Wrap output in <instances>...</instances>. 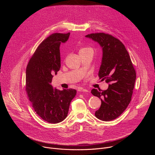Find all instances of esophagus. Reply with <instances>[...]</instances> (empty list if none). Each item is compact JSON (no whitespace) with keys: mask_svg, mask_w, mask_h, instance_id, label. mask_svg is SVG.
Returning <instances> with one entry per match:
<instances>
[{"mask_svg":"<svg viewBox=\"0 0 155 155\" xmlns=\"http://www.w3.org/2000/svg\"><path fill=\"white\" fill-rule=\"evenodd\" d=\"M78 91H80V92H88V91L87 90H86V89H84V88H83V87H78Z\"/></svg>","mask_w":155,"mask_h":155,"instance_id":"1","label":"esophagus"}]
</instances>
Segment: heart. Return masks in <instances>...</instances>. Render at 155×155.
I'll return each instance as SVG.
<instances>
[{"label":"heart","instance_id":"obj_1","mask_svg":"<svg viewBox=\"0 0 155 155\" xmlns=\"http://www.w3.org/2000/svg\"><path fill=\"white\" fill-rule=\"evenodd\" d=\"M91 50V49L89 48H81V49L80 50V51H86V50Z\"/></svg>","mask_w":155,"mask_h":155}]
</instances>
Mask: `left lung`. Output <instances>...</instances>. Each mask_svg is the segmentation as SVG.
Instances as JSON below:
<instances>
[{
	"instance_id": "left-lung-1",
	"label": "left lung",
	"mask_w": 155,
	"mask_h": 155,
	"mask_svg": "<svg viewBox=\"0 0 155 155\" xmlns=\"http://www.w3.org/2000/svg\"><path fill=\"white\" fill-rule=\"evenodd\" d=\"M86 38L99 44L102 57L99 77L108 84L106 90H91L101 100V105L96 111L99 120L110 121L120 116L131 101L136 73L129 54L123 43L105 33L88 34Z\"/></svg>"
}]
</instances>
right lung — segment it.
Returning <instances> with one entry per match:
<instances>
[{"label": "right lung", "mask_w": 155, "mask_h": 155, "mask_svg": "<svg viewBox=\"0 0 155 155\" xmlns=\"http://www.w3.org/2000/svg\"><path fill=\"white\" fill-rule=\"evenodd\" d=\"M70 33H54L44 40L31 58L26 72V90L36 114L48 123L56 124L68 116L74 89L58 90L51 83L61 68L60 45Z\"/></svg>", "instance_id": "1"}]
</instances>
